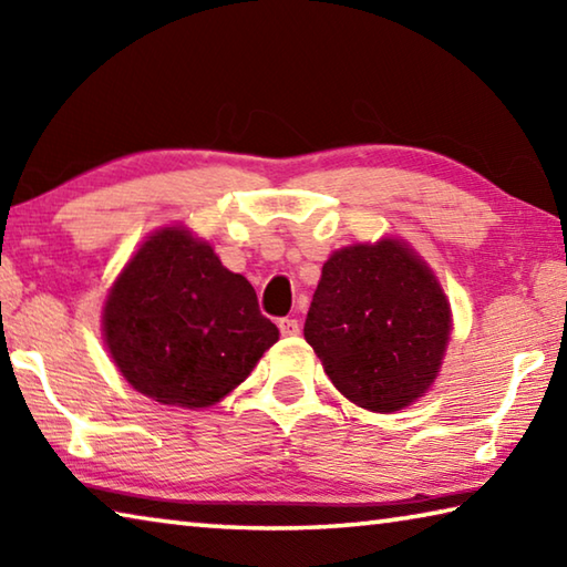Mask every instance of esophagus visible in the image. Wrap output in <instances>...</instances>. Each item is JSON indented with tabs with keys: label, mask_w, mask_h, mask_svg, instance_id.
I'll return each mask as SVG.
<instances>
[{
	"label": "esophagus",
	"mask_w": 567,
	"mask_h": 567,
	"mask_svg": "<svg viewBox=\"0 0 567 567\" xmlns=\"http://www.w3.org/2000/svg\"><path fill=\"white\" fill-rule=\"evenodd\" d=\"M277 328H280L285 338H295V334H300V322H297L295 318H282L280 322H277Z\"/></svg>",
	"instance_id": "1"
}]
</instances>
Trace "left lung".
I'll return each instance as SVG.
<instances>
[{"label": "left lung", "instance_id": "8db88e82", "mask_svg": "<svg viewBox=\"0 0 567 567\" xmlns=\"http://www.w3.org/2000/svg\"><path fill=\"white\" fill-rule=\"evenodd\" d=\"M305 340L344 398L395 412L437 378L450 305L425 262L398 239L344 247L322 265Z\"/></svg>", "mask_w": 567, "mask_h": 567}]
</instances>
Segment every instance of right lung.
Instances as JSON below:
<instances>
[{
    "mask_svg": "<svg viewBox=\"0 0 567 567\" xmlns=\"http://www.w3.org/2000/svg\"><path fill=\"white\" fill-rule=\"evenodd\" d=\"M277 338L252 285L179 227L140 247L104 305L114 364L134 390L162 405H213Z\"/></svg>",
    "mask_w": 567,
    "mask_h": 567,
    "instance_id": "obj_1",
    "label": "right lung"
}]
</instances>
